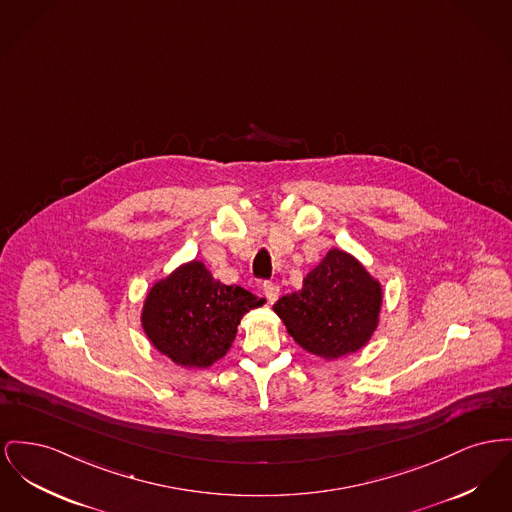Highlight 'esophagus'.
<instances>
[{"label":"esophagus","mask_w":512,"mask_h":512,"mask_svg":"<svg viewBox=\"0 0 512 512\" xmlns=\"http://www.w3.org/2000/svg\"><path fill=\"white\" fill-rule=\"evenodd\" d=\"M263 290H265V298L269 300V303H274V301L278 300V296H280V286H278V284L265 282Z\"/></svg>","instance_id":"esophagus-1"}]
</instances>
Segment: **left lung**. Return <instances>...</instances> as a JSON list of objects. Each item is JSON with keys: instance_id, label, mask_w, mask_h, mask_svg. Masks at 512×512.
<instances>
[{"instance_id": "8db88e82", "label": "left lung", "mask_w": 512, "mask_h": 512, "mask_svg": "<svg viewBox=\"0 0 512 512\" xmlns=\"http://www.w3.org/2000/svg\"><path fill=\"white\" fill-rule=\"evenodd\" d=\"M383 284L360 261L332 247L305 274L300 290L274 303V313L301 348L332 361L360 352L381 321Z\"/></svg>"}]
</instances>
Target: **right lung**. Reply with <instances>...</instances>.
I'll return each mask as SVG.
<instances>
[{
	"label": "right lung",
	"mask_w": 512,
	"mask_h": 512,
	"mask_svg": "<svg viewBox=\"0 0 512 512\" xmlns=\"http://www.w3.org/2000/svg\"><path fill=\"white\" fill-rule=\"evenodd\" d=\"M265 298L226 286L203 261H187L156 280L141 309V327L152 346L181 367L207 369L234 344L245 313Z\"/></svg>",
	"instance_id": "1"
}]
</instances>
